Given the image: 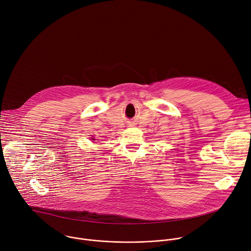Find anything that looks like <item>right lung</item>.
Segmentation results:
<instances>
[{
	"label": "right lung",
	"instance_id": "1",
	"mask_svg": "<svg viewBox=\"0 0 251 251\" xmlns=\"http://www.w3.org/2000/svg\"><path fill=\"white\" fill-rule=\"evenodd\" d=\"M92 140H96V139H92Z\"/></svg>",
	"mask_w": 251,
	"mask_h": 251
}]
</instances>
